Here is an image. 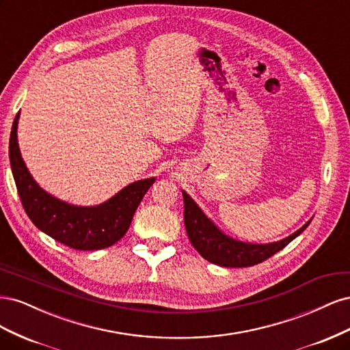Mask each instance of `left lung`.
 <instances>
[{"mask_svg":"<svg viewBox=\"0 0 350 350\" xmlns=\"http://www.w3.org/2000/svg\"><path fill=\"white\" fill-rule=\"evenodd\" d=\"M184 196V221L187 235L200 256L221 267H250L266 261L283 250L306 229V224L291 237L273 243H245L226 237L211 224L187 193Z\"/></svg>","mask_w":350,"mask_h":350,"instance_id":"left-lung-1","label":"left lung"}]
</instances>
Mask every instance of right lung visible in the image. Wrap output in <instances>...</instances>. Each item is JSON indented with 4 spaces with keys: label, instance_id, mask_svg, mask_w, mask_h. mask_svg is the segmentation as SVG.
I'll return each mask as SVG.
<instances>
[{
    "label": "right lung",
    "instance_id": "obj_1",
    "mask_svg": "<svg viewBox=\"0 0 350 350\" xmlns=\"http://www.w3.org/2000/svg\"><path fill=\"white\" fill-rule=\"evenodd\" d=\"M18 113L13 121L8 152L17 193L29 219L46 235L74 250H102L118 242L129 230L135 210L153 185L154 178L130 184L96 207H77L59 201L39 188L20 156Z\"/></svg>",
    "mask_w": 350,
    "mask_h": 350
}]
</instances>
